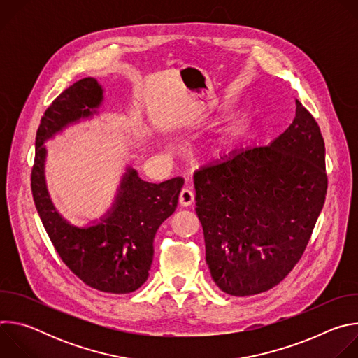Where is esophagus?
<instances>
[{"label":"esophagus","mask_w":358,"mask_h":358,"mask_svg":"<svg viewBox=\"0 0 358 358\" xmlns=\"http://www.w3.org/2000/svg\"><path fill=\"white\" fill-rule=\"evenodd\" d=\"M178 202L181 207H189L192 206L194 202V192L191 188H182L181 192H180V196H178Z\"/></svg>","instance_id":"esophagus-1"}]
</instances>
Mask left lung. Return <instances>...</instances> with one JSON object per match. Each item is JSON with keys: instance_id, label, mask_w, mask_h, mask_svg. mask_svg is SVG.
<instances>
[{"instance_id": "left-lung-1", "label": "left lung", "mask_w": 358, "mask_h": 358, "mask_svg": "<svg viewBox=\"0 0 358 358\" xmlns=\"http://www.w3.org/2000/svg\"><path fill=\"white\" fill-rule=\"evenodd\" d=\"M324 156L319 124L296 100L293 123L272 143L195 171L206 261L222 292L258 294L294 268L324 203Z\"/></svg>"}]
</instances>
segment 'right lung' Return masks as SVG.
<instances>
[{
    "label": "right lung",
    "instance_id": "obj_1",
    "mask_svg": "<svg viewBox=\"0 0 358 358\" xmlns=\"http://www.w3.org/2000/svg\"><path fill=\"white\" fill-rule=\"evenodd\" d=\"M101 103L103 87L94 78L75 82L52 101L36 131L31 188L45 231L65 265L87 286L122 294L137 290L147 280L155 255L152 241L176 211L184 180L176 177L152 184L127 167L103 217L86 227L66 221L46 188L43 144L68 126L97 115Z\"/></svg>",
    "mask_w": 358,
    "mask_h": 358
}]
</instances>
